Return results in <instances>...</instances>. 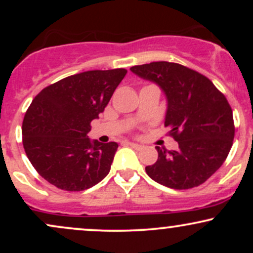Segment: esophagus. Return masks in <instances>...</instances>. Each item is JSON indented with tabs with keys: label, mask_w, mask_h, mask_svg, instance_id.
Listing matches in <instances>:
<instances>
[{
	"label": "esophagus",
	"mask_w": 253,
	"mask_h": 253,
	"mask_svg": "<svg viewBox=\"0 0 253 253\" xmlns=\"http://www.w3.org/2000/svg\"><path fill=\"white\" fill-rule=\"evenodd\" d=\"M127 145H129V146L133 147V149H134V150H141V149H143V146H141V145L135 144V143H130V141H128V143H127Z\"/></svg>",
	"instance_id": "1"
}]
</instances>
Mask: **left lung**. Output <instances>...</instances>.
I'll return each mask as SVG.
<instances>
[{"label": "left lung", "instance_id": "obj_1", "mask_svg": "<svg viewBox=\"0 0 253 253\" xmlns=\"http://www.w3.org/2000/svg\"><path fill=\"white\" fill-rule=\"evenodd\" d=\"M130 71L164 90V126L178 143L176 151L156 146L158 159L145 168L146 173L178 190L205 183L223 164L233 144V113L227 98L210 78L181 64L152 62Z\"/></svg>", "mask_w": 253, "mask_h": 253}]
</instances>
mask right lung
Listing matches in <instances>:
<instances>
[{"label": "right lung", "mask_w": 253, "mask_h": 253, "mask_svg": "<svg viewBox=\"0 0 253 253\" xmlns=\"http://www.w3.org/2000/svg\"><path fill=\"white\" fill-rule=\"evenodd\" d=\"M126 74V69L81 72L33 98L22 123V144L43 179L62 190L82 191L108 175L119 145L91 143L86 134Z\"/></svg>", "instance_id": "add662e5"}]
</instances>
